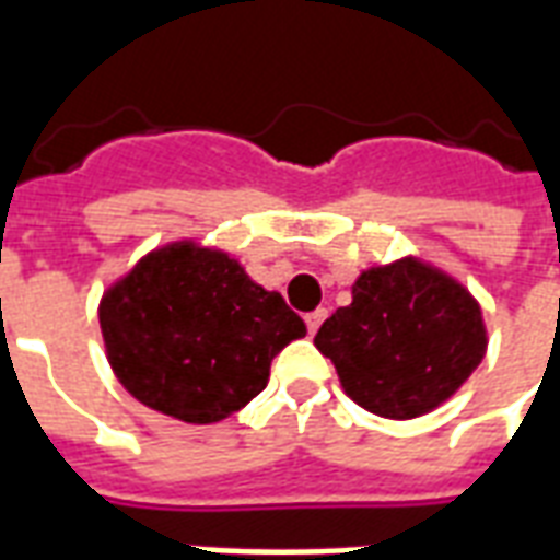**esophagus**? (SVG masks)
Instances as JSON below:
<instances>
[{
    "label": "esophagus",
    "mask_w": 560,
    "mask_h": 560,
    "mask_svg": "<svg viewBox=\"0 0 560 560\" xmlns=\"http://www.w3.org/2000/svg\"><path fill=\"white\" fill-rule=\"evenodd\" d=\"M324 320H327V308H315V312H308V315H305V327H308V332L315 336Z\"/></svg>",
    "instance_id": "34e87169"
}]
</instances>
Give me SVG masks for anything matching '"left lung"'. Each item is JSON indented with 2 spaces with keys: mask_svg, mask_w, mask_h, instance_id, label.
<instances>
[{
  "mask_svg": "<svg viewBox=\"0 0 560 560\" xmlns=\"http://www.w3.org/2000/svg\"><path fill=\"white\" fill-rule=\"evenodd\" d=\"M351 296L324 320L315 345L336 365L341 389L377 417L434 411L486 357L480 303L420 257L363 269Z\"/></svg>",
  "mask_w": 560,
  "mask_h": 560,
  "instance_id": "left-lung-1",
  "label": "left lung"
}]
</instances>
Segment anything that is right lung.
Returning a JSON list of instances; mask_svg holds the SVG:
<instances>
[{"mask_svg":"<svg viewBox=\"0 0 560 560\" xmlns=\"http://www.w3.org/2000/svg\"><path fill=\"white\" fill-rule=\"evenodd\" d=\"M119 384L147 408L209 425L267 387L272 357L303 339V317L243 264L191 240L140 257L98 305Z\"/></svg>","mask_w":560,"mask_h":560,"instance_id":"add662e5","label":"right lung"}]
</instances>
